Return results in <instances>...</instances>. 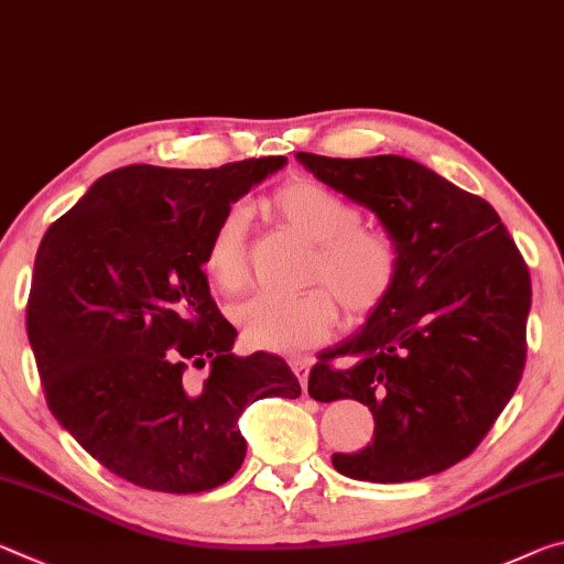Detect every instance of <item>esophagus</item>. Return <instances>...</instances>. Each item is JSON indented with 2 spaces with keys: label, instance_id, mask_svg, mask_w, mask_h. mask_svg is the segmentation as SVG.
I'll use <instances>...</instances> for the list:
<instances>
[{
  "label": "esophagus",
  "instance_id": "34e87169",
  "mask_svg": "<svg viewBox=\"0 0 564 564\" xmlns=\"http://www.w3.org/2000/svg\"><path fill=\"white\" fill-rule=\"evenodd\" d=\"M290 367H292V372L297 375V380H300V384H302V392L307 394V375H310L312 359H310V357H292V359H290Z\"/></svg>",
  "mask_w": 564,
  "mask_h": 564
}]
</instances>
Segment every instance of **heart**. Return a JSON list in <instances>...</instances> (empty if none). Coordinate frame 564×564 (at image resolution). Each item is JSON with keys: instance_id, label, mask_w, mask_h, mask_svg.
<instances>
[{"instance_id": "b5f03b06", "label": "heart", "mask_w": 564, "mask_h": 564, "mask_svg": "<svg viewBox=\"0 0 564 564\" xmlns=\"http://www.w3.org/2000/svg\"><path fill=\"white\" fill-rule=\"evenodd\" d=\"M276 217L315 242L304 282H317L297 294H254L235 310L242 339L254 349L292 355L315 347L329 335L337 304L347 319H365L382 307L402 272L397 239L380 227L359 225V212L315 180H288L267 197ZM202 267L225 292L247 284V219L227 209L207 237Z\"/></svg>"}]
</instances>
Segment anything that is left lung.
Segmentation results:
<instances>
[{"label":"left lung","instance_id":"left-lung-1","mask_svg":"<svg viewBox=\"0 0 564 564\" xmlns=\"http://www.w3.org/2000/svg\"><path fill=\"white\" fill-rule=\"evenodd\" d=\"M297 160L372 209L402 252L387 302L310 372V397H352L375 417V440L355 455L335 452L332 465L384 485L437 475L473 455L522 380L528 264L490 202L420 162L310 152Z\"/></svg>","mask_w":564,"mask_h":564}]
</instances>
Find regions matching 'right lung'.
I'll use <instances>...</instances> for the list:
<instances>
[{"instance_id":"obj_1","label":"right lung","mask_w":564,"mask_h":564,"mask_svg":"<svg viewBox=\"0 0 564 564\" xmlns=\"http://www.w3.org/2000/svg\"><path fill=\"white\" fill-rule=\"evenodd\" d=\"M284 162L129 164L91 184L42 239L26 335L44 397L127 482L174 495L225 485L247 455L237 424L247 404L302 392L282 357L232 352L237 329L202 272L215 221Z\"/></svg>"}]
</instances>
